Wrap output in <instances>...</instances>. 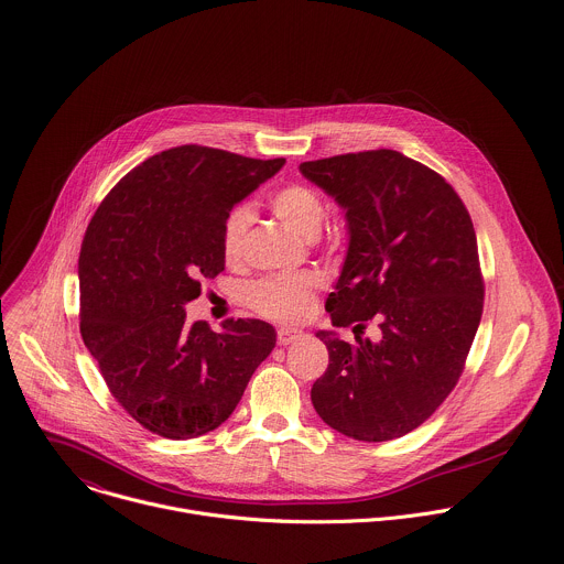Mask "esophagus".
Here are the masks:
<instances>
[{
    "mask_svg": "<svg viewBox=\"0 0 564 564\" xmlns=\"http://www.w3.org/2000/svg\"><path fill=\"white\" fill-rule=\"evenodd\" d=\"M303 336L301 329H292V327H279L276 329V343L279 345H290L294 340H299Z\"/></svg>",
    "mask_w": 564,
    "mask_h": 564,
    "instance_id": "esophagus-1",
    "label": "esophagus"
}]
</instances>
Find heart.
<instances>
[{
    "mask_svg": "<svg viewBox=\"0 0 564 564\" xmlns=\"http://www.w3.org/2000/svg\"><path fill=\"white\" fill-rule=\"evenodd\" d=\"M272 213L301 232L303 237H314L325 219V202L312 185L292 181L270 195ZM252 224V208L248 204L232 206L219 228V250L228 265H241L246 257V237ZM323 288V276L316 272L296 274H274L259 279L248 290V305L276 323H301L314 307L316 296Z\"/></svg>",
    "mask_w": 564,
    "mask_h": 564,
    "instance_id": "heart-1",
    "label": "heart"
}]
</instances>
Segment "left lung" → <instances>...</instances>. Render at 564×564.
<instances>
[{
  "instance_id": "obj_1",
  "label": "left lung",
  "mask_w": 564,
  "mask_h": 564,
  "mask_svg": "<svg viewBox=\"0 0 564 564\" xmlns=\"http://www.w3.org/2000/svg\"><path fill=\"white\" fill-rule=\"evenodd\" d=\"M301 172L347 210L349 250L325 310L356 336L316 334L329 365L312 405L349 438H401L452 394L480 323L471 217L443 174L397 150L305 161ZM369 324L377 344L359 336Z\"/></svg>"
}]
</instances>
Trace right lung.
Returning a JSON list of instances; mask_svg holds the SVG:
<instances>
[{
	"mask_svg": "<svg viewBox=\"0 0 564 564\" xmlns=\"http://www.w3.org/2000/svg\"><path fill=\"white\" fill-rule=\"evenodd\" d=\"M176 145L132 167L93 215L79 252V329L115 401L172 441L217 430L274 349V327L226 318L217 334L183 305L226 270V213L281 165Z\"/></svg>",
	"mask_w": 564,
	"mask_h": 564,
	"instance_id": "right-lung-1",
	"label": "right lung"
}]
</instances>
